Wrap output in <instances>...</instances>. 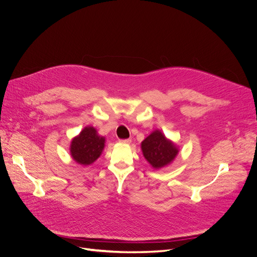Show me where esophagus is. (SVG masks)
Masks as SVG:
<instances>
[{
	"label": "esophagus",
	"instance_id": "34e87169",
	"mask_svg": "<svg viewBox=\"0 0 257 257\" xmlns=\"http://www.w3.org/2000/svg\"><path fill=\"white\" fill-rule=\"evenodd\" d=\"M121 144H125V145H130L131 144V139H120L119 141Z\"/></svg>",
	"mask_w": 257,
	"mask_h": 257
}]
</instances>
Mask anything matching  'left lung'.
Segmentation results:
<instances>
[{
  "instance_id": "1",
  "label": "left lung",
  "mask_w": 257,
  "mask_h": 257,
  "mask_svg": "<svg viewBox=\"0 0 257 257\" xmlns=\"http://www.w3.org/2000/svg\"><path fill=\"white\" fill-rule=\"evenodd\" d=\"M142 151L145 159L156 170L162 169L175 160L179 149L161 130H154L142 143Z\"/></svg>"
}]
</instances>
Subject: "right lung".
I'll use <instances>...</instances> for the list:
<instances>
[{"instance_id":"right-lung-1","label":"right lung","mask_w":257,"mask_h":257,"mask_svg":"<svg viewBox=\"0 0 257 257\" xmlns=\"http://www.w3.org/2000/svg\"><path fill=\"white\" fill-rule=\"evenodd\" d=\"M105 147V137L98 134L93 126H86L69 146L73 160L82 166L93 164L102 154Z\"/></svg>"}]
</instances>
